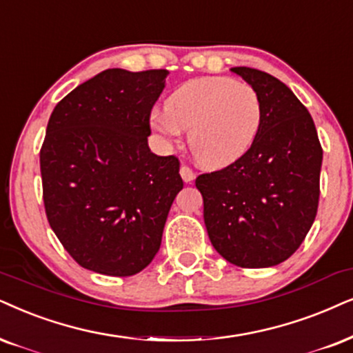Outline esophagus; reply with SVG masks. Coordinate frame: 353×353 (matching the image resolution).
Masks as SVG:
<instances>
[{
    "label": "esophagus",
    "instance_id": "34e87169",
    "mask_svg": "<svg viewBox=\"0 0 353 353\" xmlns=\"http://www.w3.org/2000/svg\"><path fill=\"white\" fill-rule=\"evenodd\" d=\"M179 172H181V177H182V181H184V182H192L195 179V172L192 171L189 166H185V164H182Z\"/></svg>",
    "mask_w": 353,
    "mask_h": 353
}]
</instances>
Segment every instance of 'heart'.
<instances>
[{
  "label": "heart",
  "mask_w": 353,
  "mask_h": 353,
  "mask_svg": "<svg viewBox=\"0 0 353 353\" xmlns=\"http://www.w3.org/2000/svg\"><path fill=\"white\" fill-rule=\"evenodd\" d=\"M262 102L251 84L225 77H205L181 84L166 99V110L150 115V127L166 145L182 132L194 158L208 169L239 161L261 132Z\"/></svg>",
  "instance_id": "obj_1"
}]
</instances>
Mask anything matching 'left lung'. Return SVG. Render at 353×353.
<instances>
[{"label": "left lung", "mask_w": 353, "mask_h": 353, "mask_svg": "<svg viewBox=\"0 0 353 353\" xmlns=\"http://www.w3.org/2000/svg\"><path fill=\"white\" fill-rule=\"evenodd\" d=\"M231 71L261 97V132L239 161L202 174L195 185L216 252L238 267H274L300 248L313 225L323 148L310 112L287 84L248 66Z\"/></svg>", "instance_id": "left-lung-1"}]
</instances>
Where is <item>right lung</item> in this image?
Listing matches in <instances>:
<instances>
[{
  "label": "right lung",
  "mask_w": 353,
  "mask_h": 353,
  "mask_svg": "<svg viewBox=\"0 0 353 353\" xmlns=\"http://www.w3.org/2000/svg\"><path fill=\"white\" fill-rule=\"evenodd\" d=\"M168 74L105 70L50 115L40 150L46 213L84 269L135 275L159 251L168 213L184 187L179 159L148 146L150 114Z\"/></svg>",
  "instance_id": "obj_1"
}]
</instances>
